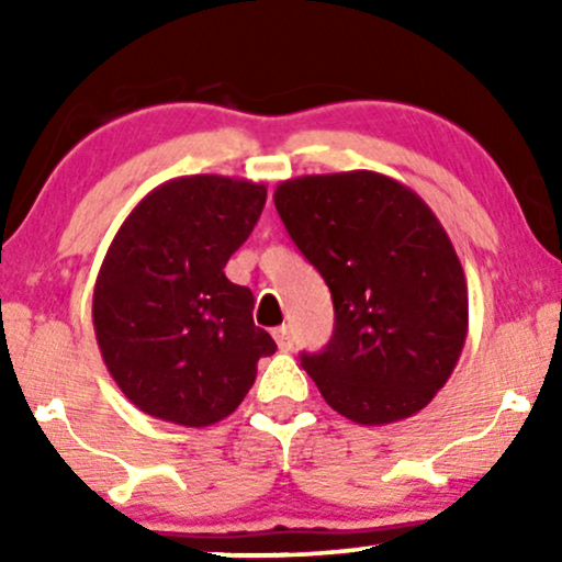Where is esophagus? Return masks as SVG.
<instances>
[{
    "label": "esophagus",
    "instance_id": "34e87169",
    "mask_svg": "<svg viewBox=\"0 0 562 562\" xmlns=\"http://www.w3.org/2000/svg\"><path fill=\"white\" fill-rule=\"evenodd\" d=\"M274 340L282 351H290V348H293V335H290V327L288 325L274 327Z\"/></svg>",
    "mask_w": 562,
    "mask_h": 562
}]
</instances>
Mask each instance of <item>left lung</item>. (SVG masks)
<instances>
[{"label":"left lung","instance_id":"obj_1","mask_svg":"<svg viewBox=\"0 0 562 562\" xmlns=\"http://www.w3.org/2000/svg\"><path fill=\"white\" fill-rule=\"evenodd\" d=\"M288 235L333 293L335 330L301 353L325 402L359 425L412 417L443 389L468 338V282L428 203L378 171L280 182Z\"/></svg>","mask_w":562,"mask_h":562}]
</instances>
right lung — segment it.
<instances>
[{
  "instance_id": "1",
  "label": "right lung",
  "mask_w": 562,
  "mask_h": 562,
  "mask_svg": "<svg viewBox=\"0 0 562 562\" xmlns=\"http://www.w3.org/2000/svg\"><path fill=\"white\" fill-rule=\"evenodd\" d=\"M263 203V184L195 173L147 192L115 232L92 322L108 372L145 415L184 428L224 420L277 351L254 325V293L224 274Z\"/></svg>"
}]
</instances>
